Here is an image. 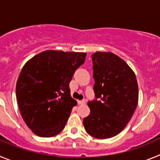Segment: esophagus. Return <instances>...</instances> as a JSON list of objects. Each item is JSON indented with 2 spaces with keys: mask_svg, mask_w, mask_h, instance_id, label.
<instances>
[{
  "mask_svg": "<svg viewBox=\"0 0 160 160\" xmlns=\"http://www.w3.org/2000/svg\"><path fill=\"white\" fill-rule=\"evenodd\" d=\"M86 102H87V100L86 99L78 100V103L79 105H83V104H85Z\"/></svg>",
  "mask_w": 160,
  "mask_h": 160,
  "instance_id": "34e87169",
  "label": "esophagus"
}]
</instances>
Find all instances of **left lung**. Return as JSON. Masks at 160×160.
<instances>
[{
  "instance_id": "8db88e82",
  "label": "left lung",
  "mask_w": 160,
  "mask_h": 160,
  "mask_svg": "<svg viewBox=\"0 0 160 160\" xmlns=\"http://www.w3.org/2000/svg\"><path fill=\"white\" fill-rule=\"evenodd\" d=\"M91 58L95 99L88 102L90 113L83 125L91 136L109 138L131 120L138 105V83L135 73L117 55L96 52Z\"/></svg>"
}]
</instances>
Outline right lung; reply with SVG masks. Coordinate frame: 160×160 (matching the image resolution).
<instances>
[{
  "label": "right lung",
  "instance_id": "right-lung-1",
  "mask_svg": "<svg viewBox=\"0 0 160 160\" xmlns=\"http://www.w3.org/2000/svg\"><path fill=\"white\" fill-rule=\"evenodd\" d=\"M87 53L46 50L25 63L16 86L20 112L28 128L40 137L64 129L77 102L69 87Z\"/></svg>",
  "mask_w": 160,
  "mask_h": 160
}]
</instances>
